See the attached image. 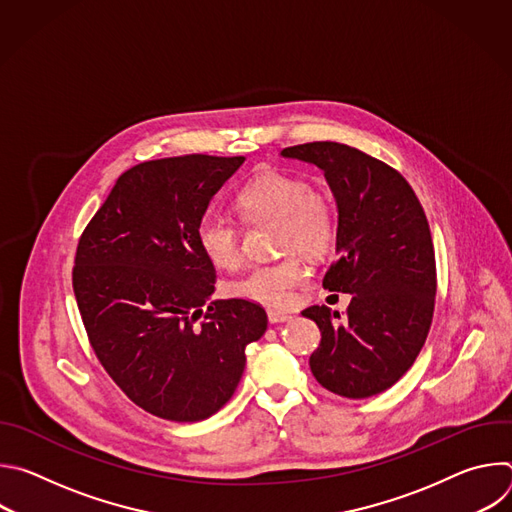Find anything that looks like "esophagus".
I'll return each mask as SVG.
<instances>
[{
  "mask_svg": "<svg viewBox=\"0 0 512 512\" xmlns=\"http://www.w3.org/2000/svg\"><path fill=\"white\" fill-rule=\"evenodd\" d=\"M267 318H269V322H271V324H281V322L291 320V316H289V314H285V312H277V310H269V312H267Z\"/></svg>",
  "mask_w": 512,
  "mask_h": 512,
  "instance_id": "esophagus-1",
  "label": "esophagus"
}]
</instances>
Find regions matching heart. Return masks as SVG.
<instances>
[{"label":"heart","instance_id":"obj_1","mask_svg":"<svg viewBox=\"0 0 512 512\" xmlns=\"http://www.w3.org/2000/svg\"><path fill=\"white\" fill-rule=\"evenodd\" d=\"M235 206L247 221L273 218L275 243L281 251L298 247L308 255L324 253L336 235V212L332 202L312 190L310 182L298 174L265 170L245 182ZM198 247L204 257L223 271H233L243 261L241 237L235 221L223 214H204L196 227ZM308 265L298 253L281 261L257 265L241 279L233 281V296L265 306L285 308L296 298V289L308 281Z\"/></svg>","mask_w":512,"mask_h":512}]
</instances>
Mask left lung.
Returning <instances> with one entry per match:
<instances>
[{
  "label": "left lung",
  "instance_id": "1",
  "mask_svg": "<svg viewBox=\"0 0 512 512\" xmlns=\"http://www.w3.org/2000/svg\"><path fill=\"white\" fill-rule=\"evenodd\" d=\"M281 158L324 172L338 210V257L322 283L350 294L346 316L326 306L302 312L322 332L310 369L340 397L379 395L409 371L431 326L435 255L425 212L397 170L350 145L314 141Z\"/></svg>",
  "mask_w": 512,
  "mask_h": 512
}]
</instances>
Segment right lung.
Segmentation results:
<instances>
[{"instance_id":"add662e5","label":"right lung","mask_w":512,"mask_h":512,"mask_svg":"<svg viewBox=\"0 0 512 512\" xmlns=\"http://www.w3.org/2000/svg\"><path fill=\"white\" fill-rule=\"evenodd\" d=\"M243 162L192 154L133 166L77 247L72 287L91 346L119 389L162 419L221 409L243 377L245 348L267 330L261 306L210 300L216 271L196 239Z\"/></svg>"}]
</instances>
